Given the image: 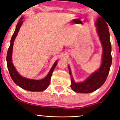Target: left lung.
<instances>
[{"instance_id": "left-lung-1", "label": "left lung", "mask_w": 120, "mask_h": 120, "mask_svg": "<svg viewBox=\"0 0 120 120\" xmlns=\"http://www.w3.org/2000/svg\"><path fill=\"white\" fill-rule=\"evenodd\" d=\"M107 22L101 17H98L95 23L97 27L100 40L103 46L102 62L101 67L92 74L82 82H75L73 78H71L70 87L74 91L80 93L92 92L101 87L106 81L110 68L112 57H111V45L110 40V34ZM69 67V73L71 75V69Z\"/></svg>"}]
</instances>
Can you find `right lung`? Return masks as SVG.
Wrapping results in <instances>:
<instances>
[{
  "label": "right lung",
  "instance_id": "1",
  "mask_svg": "<svg viewBox=\"0 0 120 120\" xmlns=\"http://www.w3.org/2000/svg\"><path fill=\"white\" fill-rule=\"evenodd\" d=\"M23 19V18L21 17L19 21V22H18L17 26H16L14 33L12 35V37H11L10 45L9 49L8 50L7 56H6V62H7L8 68L11 79H12L14 82L20 87L29 91H42L46 89L49 84H50L51 77L52 76V74L53 73L54 69L56 67L58 60L55 62V63H54L53 65L50 69L48 74L43 79L40 80L29 79L21 76L18 73L17 70L15 68L14 64L12 63V53L14 42L16 37H17L21 26H22L23 22V21L22 20Z\"/></svg>",
  "mask_w": 120,
  "mask_h": 120
}]
</instances>
